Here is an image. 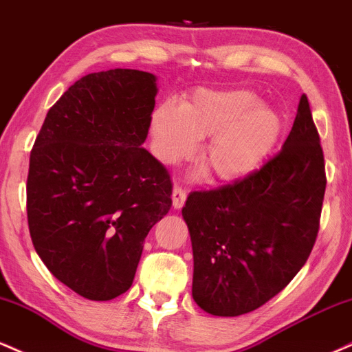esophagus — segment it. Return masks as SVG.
Here are the masks:
<instances>
[{"instance_id": "34e87169", "label": "esophagus", "mask_w": 352, "mask_h": 352, "mask_svg": "<svg viewBox=\"0 0 352 352\" xmlns=\"http://www.w3.org/2000/svg\"><path fill=\"white\" fill-rule=\"evenodd\" d=\"M185 200H187V192L184 188L175 185L172 190V204L173 208H182L185 205Z\"/></svg>"}]
</instances>
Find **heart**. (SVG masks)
<instances>
[{"instance_id":"b5f03b06","label":"heart","mask_w":352,"mask_h":352,"mask_svg":"<svg viewBox=\"0 0 352 352\" xmlns=\"http://www.w3.org/2000/svg\"><path fill=\"white\" fill-rule=\"evenodd\" d=\"M281 132V117L245 89H197L180 109L164 104L151 119L153 153L164 164L187 159L195 142L207 139L199 164L215 182L252 173L276 147Z\"/></svg>"}]
</instances>
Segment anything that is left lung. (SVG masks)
Returning <instances> with one entry per match:
<instances>
[{"mask_svg": "<svg viewBox=\"0 0 352 352\" xmlns=\"http://www.w3.org/2000/svg\"><path fill=\"white\" fill-rule=\"evenodd\" d=\"M324 190V155L302 94L280 153L260 170L185 201L197 305L215 316H240L285 289L316 241Z\"/></svg>", "mask_w": 352, "mask_h": 352, "instance_id": "obj_1", "label": "left lung"}]
</instances>
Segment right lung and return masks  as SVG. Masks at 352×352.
Listing matches in <instances>:
<instances>
[{
  "label": "right lung",
  "mask_w": 352,
  "mask_h": 352,
  "mask_svg": "<svg viewBox=\"0 0 352 352\" xmlns=\"http://www.w3.org/2000/svg\"><path fill=\"white\" fill-rule=\"evenodd\" d=\"M155 96L151 72L84 76L50 109L31 151L34 250L87 300H114L131 288L145 236L172 207L170 175L142 147Z\"/></svg>",
  "instance_id": "1"
}]
</instances>
